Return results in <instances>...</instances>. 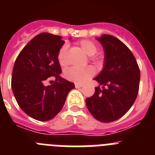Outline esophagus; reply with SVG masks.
Instances as JSON below:
<instances>
[{
	"label": "esophagus",
	"mask_w": 155,
	"mask_h": 155,
	"mask_svg": "<svg viewBox=\"0 0 155 155\" xmlns=\"http://www.w3.org/2000/svg\"><path fill=\"white\" fill-rule=\"evenodd\" d=\"M82 84H78V83H75V87L76 88H80V87H82Z\"/></svg>",
	"instance_id": "esophagus-1"
}]
</instances>
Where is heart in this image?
<instances>
[{"label": "heart", "mask_w": 155, "mask_h": 155, "mask_svg": "<svg viewBox=\"0 0 155 155\" xmlns=\"http://www.w3.org/2000/svg\"><path fill=\"white\" fill-rule=\"evenodd\" d=\"M79 48L82 52L85 53L87 56H91V59H95L94 57V54L97 52L98 46L94 42L87 39H83L81 40L78 43ZM67 52H68V47L67 46H63L60 49L57 54V60H58L59 64L61 66L67 65ZM94 74V70L91 67H86L84 68H70L67 69L64 72V76L68 80L71 81L76 82V83H83L86 81L87 79Z\"/></svg>", "instance_id": "1"}]
</instances>
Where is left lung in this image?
<instances>
[{
	"label": "left lung",
	"instance_id": "8db88e82",
	"mask_svg": "<svg viewBox=\"0 0 155 155\" xmlns=\"http://www.w3.org/2000/svg\"><path fill=\"white\" fill-rule=\"evenodd\" d=\"M97 40L105 52L103 70L94 78L99 83L94 94L86 98L94 118L102 123L121 118L131 108L139 91L140 73L132 52L119 39L104 34Z\"/></svg>",
	"mask_w": 155,
	"mask_h": 155
}]
</instances>
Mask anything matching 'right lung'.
Wrapping results in <instances>:
<instances>
[{
    "label": "right lung",
    "mask_w": 155,
    "mask_h": 155,
    "mask_svg": "<svg viewBox=\"0 0 155 155\" xmlns=\"http://www.w3.org/2000/svg\"><path fill=\"white\" fill-rule=\"evenodd\" d=\"M64 43L62 36L42 32L27 43L15 62L12 78L14 95L19 107L35 120L54 118L75 87L60 76L57 54ZM50 78H55V81L46 86L45 81Z\"/></svg>",
    "instance_id": "1"
}]
</instances>
